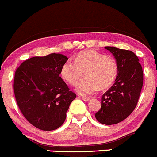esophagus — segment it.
<instances>
[{"mask_svg": "<svg viewBox=\"0 0 157 157\" xmlns=\"http://www.w3.org/2000/svg\"><path fill=\"white\" fill-rule=\"evenodd\" d=\"M82 100H84V101H89L91 100V98L84 97V96H82Z\"/></svg>", "mask_w": 157, "mask_h": 157, "instance_id": "1", "label": "esophagus"}]
</instances>
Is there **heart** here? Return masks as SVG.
Listing matches in <instances>:
<instances>
[{
    "label": "heart",
    "instance_id": "b5f03b06",
    "mask_svg": "<svg viewBox=\"0 0 157 157\" xmlns=\"http://www.w3.org/2000/svg\"><path fill=\"white\" fill-rule=\"evenodd\" d=\"M86 78L75 86L82 95H89L98 90L111 86L117 74V64L114 58L95 50L79 52L75 62L68 60L61 68V75L70 85H75L84 76Z\"/></svg>",
    "mask_w": 157,
    "mask_h": 157
}]
</instances>
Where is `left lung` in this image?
Listing matches in <instances>:
<instances>
[{
	"label": "left lung",
	"instance_id": "obj_1",
	"mask_svg": "<svg viewBox=\"0 0 157 157\" xmlns=\"http://www.w3.org/2000/svg\"><path fill=\"white\" fill-rule=\"evenodd\" d=\"M117 64L114 84L102 95L101 108L95 117L101 124H116L133 112L138 102L144 82L142 66L132 51L105 46Z\"/></svg>",
	"mask_w": 157,
	"mask_h": 157
}]
</instances>
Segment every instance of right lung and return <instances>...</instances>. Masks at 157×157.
I'll list each match as a JSON object with an SVG mask.
<instances>
[{
  "instance_id": "add662e5",
  "label": "right lung",
  "mask_w": 157,
  "mask_h": 157,
  "mask_svg": "<svg viewBox=\"0 0 157 157\" xmlns=\"http://www.w3.org/2000/svg\"><path fill=\"white\" fill-rule=\"evenodd\" d=\"M67 60L60 53L32 57L15 72L13 89L18 107L26 120L42 131L61 127L76 97L60 77Z\"/></svg>"
}]
</instances>
